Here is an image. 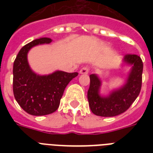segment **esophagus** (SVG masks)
I'll return each instance as SVG.
<instances>
[{"instance_id": "obj_1", "label": "esophagus", "mask_w": 153, "mask_h": 153, "mask_svg": "<svg viewBox=\"0 0 153 153\" xmlns=\"http://www.w3.org/2000/svg\"><path fill=\"white\" fill-rule=\"evenodd\" d=\"M89 71H90V69H89V67H82L81 70H80V74H88L89 73Z\"/></svg>"}]
</instances>
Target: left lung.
<instances>
[{"label": "left lung", "instance_id": "8db88e82", "mask_svg": "<svg viewBox=\"0 0 153 153\" xmlns=\"http://www.w3.org/2000/svg\"><path fill=\"white\" fill-rule=\"evenodd\" d=\"M123 61L132 66L126 83L106 97H102L99 94L102 82L98 75H90L91 84L87 98L91 111L97 116L114 117L122 114L130 107L140 94L142 84V60L140 56L130 54L125 55Z\"/></svg>", "mask_w": 153, "mask_h": 153}]
</instances>
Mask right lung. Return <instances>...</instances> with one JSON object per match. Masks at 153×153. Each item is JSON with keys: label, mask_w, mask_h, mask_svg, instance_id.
<instances>
[{"label": "right lung", "mask_w": 153, "mask_h": 153, "mask_svg": "<svg viewBox=\"0 0 153 153\" xmlns=\"http://www.w3.org/2000/svg\"><path fill=\"white\" fill-rule=\"evenodd\" d=\"M50 38L35 39L20 49L13 63V94L16 100L27 114L43 116L52 114L59 106L67 84L78 75L77 72L56 71L48 75H39L30 68L27 53L39 44H50Z\"/></svg>", "instance_id": "add662e5"}]
</instances>
